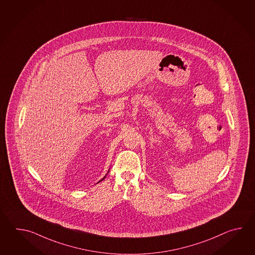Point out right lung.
<instances>
[{
  "instance_id": "obj_1",
  "label": "right lung",
  "mask_w": 255,
  "mask_h": 255,
  "mask_svg": "<svg viewBox=\"0 0 255 255\" xmlns=\"http://www.w3.org/2000/svg\"><path fill=\"white\" fill-rule=\"evenodd\" d=\"M105 178H106V176H105V177H104L103 179H101V180H100V181H102V180H103V179H105ZM100 181H98V182H100Z\"/></svg>"
}]
</instances>
